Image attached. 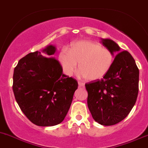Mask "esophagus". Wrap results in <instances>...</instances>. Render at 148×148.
I'll list each match as a JSON object with an SVG mask.
<instances>
[{
	"label": "esophagus",
	"instance_id": "1",
	"mask_svg": "<svg viewBox=\"0 0 148 148\" xmlns=\"http://www.w3.org/2000/svg\"><path fill=\"white\" fill-rule=\"evenodd\" d=\"M78 84H79V87H84V83L82 82H78Z\"/></svg>",
	"mask_w": 148,
	"mask_h": 148
}]
</instances>
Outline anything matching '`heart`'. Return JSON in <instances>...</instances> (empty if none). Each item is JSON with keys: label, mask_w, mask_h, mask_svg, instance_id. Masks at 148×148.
I'll list each match as a JSON object with an SVG mask.
<instances>
[{"label": "heart", "mask_w": 148, "mask_h": 148, "mask_svg": "<svg viewBox=\"0 0 148 148\" xmlns=\"http://www.w3.org/2000/svg\"><path fill=\"white\" fill-rule=\"evenodd\" d=\"M58 61L66 75H72L79 64V75L95 81L103 78L110 71L114 64V55L97 42L79 40L73 43L69 51H61Z\"/></svg>", "instance_id": "b5f03b06"}]
</instances>
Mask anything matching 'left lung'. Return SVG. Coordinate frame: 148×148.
<instances>
[{"mask_svg":"<svg viewBox=\"0 0 148 148\" xmlns=\"http://www.w3.org/2000/svg\"><path fill=\"white\" fill-rule=\"evenodd\" d=\"M103 46L113 53L112 67L101 80L85 84L87 106L93 119L103 126L118 124L127 116L137 100L139 69L128 51L110 39H101Z\"/></svg>","mask_w":148,"mask_h":148,"instance_id":"left-lung-1","label":"left lung"}]
</instances>
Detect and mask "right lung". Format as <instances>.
<instances>
[{
  "instance_id": "right-lung-1",
  "label": "right lung",
  "mask_w": 148,
  "mask_h": 148,
  "mask_svg": "<svg viewBox=\"0 0 148 148\" xmlns=\"http://www.w3.org/2000/svg\"><path fill=\"white\" fill-rule=\"evenodd\" d=\"M55 45L30 53L14 69L13 91L21 111L40 127H52L64 121L78 87L77 81L63 74L53 57Z\"/></svg>"
}]
</instances>
